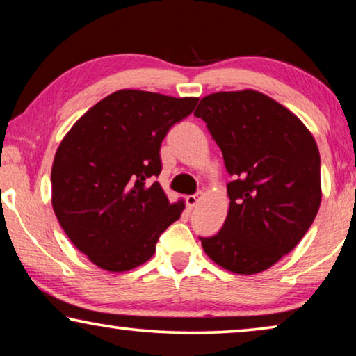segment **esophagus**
<instances>
[{
  "instance_id": "obj_1",
  "label": "esophagus",
  "mask_w": 356,
  "mask_h": 356,
  "mask_svg": "<svg viewBox=\"0 0 356 356\" xmlns=\"http://www.w3.org/2000/svg\"><path fill=\"white\" fill-rule=\"evenodd\" d=\"M198 201H200L198 195H188L187 198H185V203H187V208H188V209H193L195 206L198 204Z\"/></svg>"
}]
</instances>
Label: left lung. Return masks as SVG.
<instances>
[{
	"mask_svg": "<svg viewBox=\"0 0 356 356\" xmlns=\"http://www.w3.org/2000/svg\"><path fill=\"white\" fill-rule=\"evenodd\" d=\"M196 118L222 150L230 208L204 252L233 273L264 272L293 251L321 203L320 152L294 113L252 89L201 99Z\"/></svg>",
	"mask_w": 356,
	"mask_h": 356,
	"instance_id": "8db88e82",
	"label": "left lung"
}]
</instances>
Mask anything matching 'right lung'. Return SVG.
Returning <instances> with one entry per match:
<instances>
[{
  "instance_id": "right-lung-1",
  "label": "right lung",
  "mask_w": 356,
  "mask_h": 356,
  "mask_svg": "<svg viewBox=\"0 0 356 356\" xmlns=\"http://www.w3.org/2000/svg\"><path fill=\"white\" fill-rule=\"evenodd\" d=\"M198 99L123 89L89 108L63 137L52 163V208L63 232L108 272L147 262L182 214L161 185L160 147Z\"/></svg>"
}]
</instances>
